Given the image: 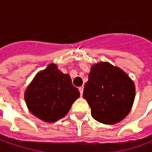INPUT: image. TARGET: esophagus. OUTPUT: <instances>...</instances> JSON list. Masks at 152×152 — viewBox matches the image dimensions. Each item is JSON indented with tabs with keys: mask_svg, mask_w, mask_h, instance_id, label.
Returning a JSON list of instances; mask_svg holds the SVG:
<instances>
[{
	"mask_svg": "<svg viewBox=\"0 0 152 152\" xmlns=\"http://www.w3.org/2000/svg\"><path fill=\"white\" fill-rule=\"evenodd\" d=\"M83 86H81V87H79V91H80V93H81V96H82V94H83Z\"/></svg>",
	"mask_w": 152,
	"mask_h": 152,
	"instance_id": "obj_1",
	"label": "esophagus"
}]
</instances>
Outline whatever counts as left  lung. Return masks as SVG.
Listing matches in <instances>:
<instances>
[{
    "label": "left lung",
    "mask_w": 152,
    "mask_h": 152,
    "mask_svg": "<svg viewBox=\"0 0 152 152\" xmlns=\"http://www.w3.org/2000/svg\"><path fill=\"white\" fill-rule=\"evenodd\" d=\"M83 97L91 107L94 119L104 124L118 123L132 108L134 82L119 67L101 61L92 65Z\"/></svg>",
    "instance_id": "1"
}]
</instances>
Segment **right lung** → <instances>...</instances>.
Listing matches in <instances>:
<instances>
[{"instance_id": "add662e5", "label": "right lung", "mask_w": 152, "mask_h": 152, "mask_svg": "<svg viewBox=\"0 0 152 152\" xmlns=\"http://www.w3.org/2000/svg\"><path fill=\"white\" fill-rule=\"evenodd\" d=\"M79 97L70 75L61 72L54 63L39 71L24 92L29 111L47 123L64 118Z\"/></svg>"}]
</instances>
